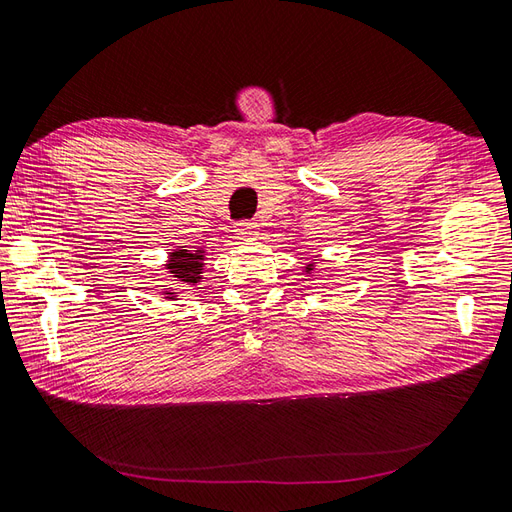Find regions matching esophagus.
<instances>
[{
    "label": "esophagus",
    "mask_w": 512,
    "mask_h": 512,
    "mask_svg": "<svg viewBox=\"0 0 512 512\" xmlns=\"http://www.w3.org/2000/svg\"><path fill=\"white\" fill-rule=\"evenodd\" d=\"M235 235H238V240L248 242V240L257 238L259 229H257L255 222H238V225H235Z\"/></svg>",
    "instance_id": "34e87169"
}]
</instances>
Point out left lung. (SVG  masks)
Segmentation results:
<instances>
[{"label":"left lung","instance_id":"8db88e82","mask_svg":"<svg viewBox=\"0 0 512 512\" xmlns=\"http://www.w3.org/2000/svg\"><path fill=\"white\" fill-rule=\"evenodd\" d=\"M316 264H318V261H316V259H311L309 264H305V266H303V272L307 274V277H309V274H311L313 270H316Z\"/></svg>","mask_w":512,"mask_h":512}]
</instances>
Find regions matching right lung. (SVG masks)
Returning a JSON list of instances; mask_svg holds the SVG:
<instances>
[{"label": "right lung", "instance_id": "right-lung-1", "mask_svg": "<svg viewBox=\"0 0 512 512\" xmlns=\"http://www.w3.org/2000/svg\"><path fill=\"white\" fill-rule=\"evenodd\" d=\"M166 277L170 281H175L179 285H196L203 279V270H205V248L203 246H177L168 253V259L164 264ZM160 292L166 300H177L179 292L173 290V287L162 285Z\"/></svg>", "mask_w": 512, "mask_h": 512}]
</instances>
